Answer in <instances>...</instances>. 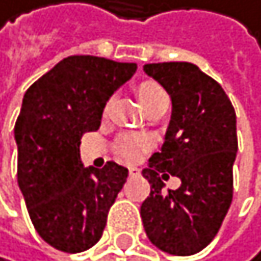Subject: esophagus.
Returning <instances> with one entry per match:
<instances>
[{"label": "esophagus", "mask_w": 261, "mask_h": 261, "mask_svg": "<svg viewBox=\"0 0 261 261\" xmlns=\"http://www.w3.org/2000/svg\"><path fill=\"white\" fill-rule=\"evenodd\" d=\"M128 172H129V176H133V177H135V176H138V174H140V169L133 166V168H129V169H128Z\"/></svg>", "instance_id": "obj_1"}]
</instances>
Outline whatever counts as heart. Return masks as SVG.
Wrapping results in <instances>:
<instances>
[{
  "instance_id": "b5f03b06",
  "label": "heart",
  "mask_w": 261,
  "mask_h": 261,
  "mask_svg": "<svg viewBox=\"0 0 261 261\" xmlns=\"http://www.w3.org/2000/svg\"><path fill=\"white\" fill-rule=\"evenodd\" d=\"M136 93H138L140 103L143 108L151 105V103H154V101L161 100V98H166L164 90L156 82H153V80H144V82H141L138 87H136ZM107 110H108V105L105 107V112ZM144 146H146V140L141 138V136L129 135V136H125V138L120 141L118 153L123 160L135 161V160H138L140 154L144 151Z\"/></svg>"
}]
</instances>
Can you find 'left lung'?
I'll return each instance as SVG.
<instances>
[{
  "instance_id": "1",
  "label": "left lung",
  "mask_w": 261,
  "mask_h": 261,
  "mask_svg": "<svg viewBox=\"0 0 261 261\" xmlns=\"http://www.w3.org/2000/svg\"><path fill=\"white\" fill-rule=\"evenodd\" d=\"M172 101L160 153L143 176L151 184L141 204L149 242L171 255H194L214 240L233 196L232 168L237 156V117L224 89L191 62L143 67ZM169 172L181 179L164 191Z\"/></svg>"
}]
</instances>
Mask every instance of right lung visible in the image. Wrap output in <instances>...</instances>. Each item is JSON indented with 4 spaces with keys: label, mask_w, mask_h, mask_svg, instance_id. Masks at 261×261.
<instances>
[{
    "label": "right lung",
    "mask_w": 261,
    "mask_h": 261,
    "mask_svg": "<svg viewBox=\"0 0 261 261\" xmlns=\"http://www.w3.org/2000/svg\"><path fill=\"white\" fill-rule=\"evenodd\" d=\"M138 69L95 56H70L24 93L14 126L17 184L44 242L67 253L100 240L128 169L85 168L80 138L98 129L107 101Z\"/></svg>",
    "instance_id": "obj_1"
}]
</instances>
